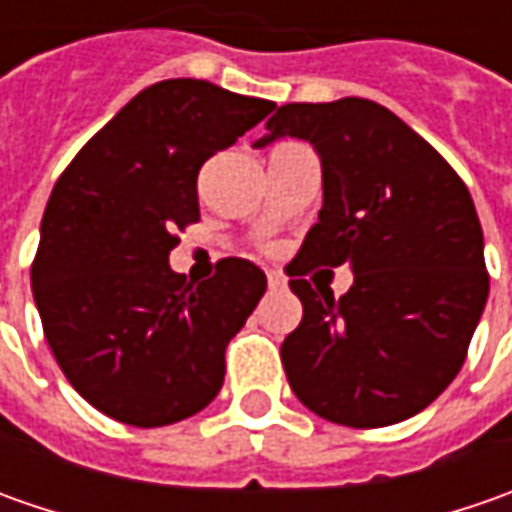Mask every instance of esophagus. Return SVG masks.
Returning a JSON list of instances; mask_svg holds the SVG:
<instances>
[{
  "label": "esophagus",
  "mask_w": 512,
  "mask_h": 512,
  "mask_svg": "<svg viewBox=\"0 0 512 512\" xmlns=\"http://www.w3.org/2000/svg\"><path fill=\"white\" fill-rule=\"evenodd\" d=\"M267 285H270V290H282V287H287V279L282 273L270 270V273H267Z\"/></svg>",
  "instance_id": "obj_1"
}]
</instances>
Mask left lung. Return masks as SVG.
I'll use <instances>...</instances> for the list:
<instances>
[{
	"label": "left lung",
	"instance_id": "left-lung-1",
	"mask_svg": "<svg viewBox=\"0 0 512 512\" xmlns=\"http://www.w3.org/2000/svg\"><path fill=\"white\" fill-rule=\"evenodd\" d=\"M322 159L325 205L287 265L302 322L282 342L287 382L327 422L387 427L456 379L490 276L470 190L433 145L370 99L293 102L267 119ZM354 267L340 297L313 291V266Z\"/></svg>",
	"mask_w": 512,
	"mask_h": 512
}]
</instances>
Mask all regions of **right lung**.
<instances>
[{"label": "right lung", "mask_w": 512, "mask_h": 512, "mask_svg": "<svg viewBox=\"0 0 512 512\" xmlns=\"http://www.w3.org/2000/svg\"><path fill=\"white\" fill-rule=\"evenodd\" d=\"M273 108L205 79L156 82L53 187L30 287L65 379L110 419L182 422L225 382V347L265 296V273L230 256L193 285L168 256L176 230L199 222L202 165Z\"/></svg>", "instance_id": "right-lung-1"}]
</instances>
